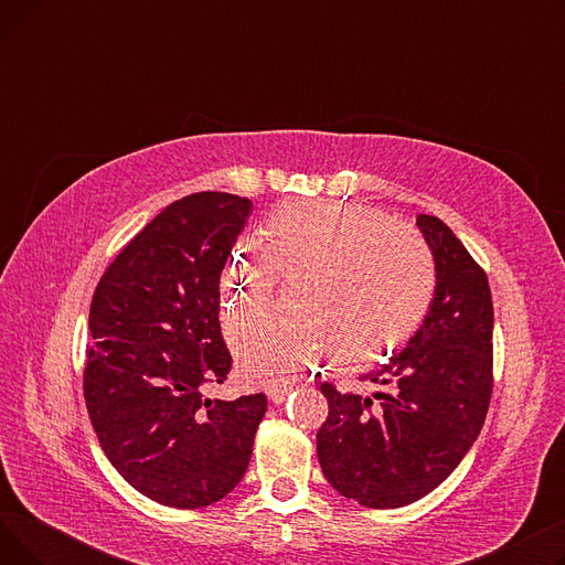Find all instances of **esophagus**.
<instances>
[{"label": "esophagus", "mask_w": 565, "mask_h": 565, "mask_svg": "<svg viewBox=\"0 0 565 565\" xmlns=\"http://www.w3.org/2000/svg\"><path fill=\"white\" fill-rule=\"evenodd\" d=\"M292 387L295 384L290 382V380H284V377H279V380H270L265 384V392H267V396H270V401L273 403H284L286 398H288V394L292 392Z\"/></svg>", "instance_id": "1"}]
</instances>
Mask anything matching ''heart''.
<instances>
[{"label":"heart","mask_w":565,"mask_h":565,"mask_svg":"<svg viewBox=\"0 0 565 565\" xmlns=\"http://www.w3.org/2000/svg\"><path fill=\"white\" fill-rule=\"evenodd\" d=\"M270 233L275 245L260 235L235 243L224 286L243 307L265 298L281 270L307 273L298 307L309 313L254 309L237 320L233 345L247 373L309 366L330 337L339 360L360 366L417 332L437 281L417 228L339 203H311L275 213Z\"/></svg>","instance_id":"heart-1"}]
</instances>
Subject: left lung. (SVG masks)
I'll return each mask as SVG.
<instances>
[{
	"label": "left lung",
	"mask_w": 565,
	"mask_h": 565,
	"mask_svg": "<svg viewBox=\"0 0 565 565\" xmlns=\"http://www.w3.org/2000/svg\"><path fill=\"white\" fill-rule=\"evenodd\" d=\"M417 226L435 258V298L407 348L371 373L390 392L341 394L316 435L337 492L366 509H401L433 492L479 437L492 396V295L483 267L433 215Z\"/></svg>",
	"instance_id": "1"
}]
</instances>
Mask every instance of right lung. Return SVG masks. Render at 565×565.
<instances>
[{
  "instance_id": "1",
  "label": "right lung",
  "mask_w": 565,
  "mask_h": 565,
  "mask_svg": "<svg viewBox=\"0 0 565 565\" xmlns=\"http://www.w3.org/2000/svg\"><path fill=\"white\" fill-rule=\"evenodd\" d=\"M252 213L228 192L167 205L100 277L88 330L84 401L114 469L171 509L224 499L247 471L265 394L205 398L231 352L220 330V277Z\"/></svg>"
}]
</instances>
